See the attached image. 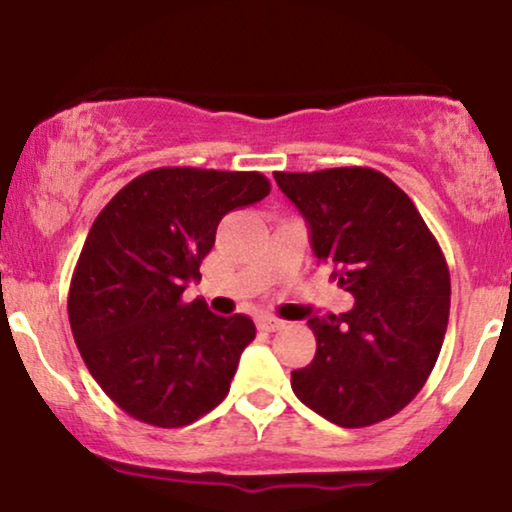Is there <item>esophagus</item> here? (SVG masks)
Here are the masks:
<instances>
[{"label":"esophagus","instance_id":"1","mask_svg":"<svg viewBox=\"0 0 512 512\" xmlns=\"http://www.w3.org/2000/svg\"><path fill=\"white\" fill-rule=\"evenodd\" d=\"M257 328L264 333H274V331H281L283 321L276 319V316H260V319H257Z\"/></svg>","mask_w":512,"mask_h":512}]
</instances>
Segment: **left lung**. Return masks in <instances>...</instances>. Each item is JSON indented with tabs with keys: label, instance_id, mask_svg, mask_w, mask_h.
I'll list each match as a JSON object with an SVG mask.
<instances>
[{
	"label": "left lung",
	"instance_id": "obj_1",
	"mask_svg": "<svg viewBox=\"0 0 512 512\" xmlns=\"http://www.w3.org/2000/svg\"><path fill=\"white\" fill-rule=\"evenodd\" d=\"M274 179L307 222L316 260L354 295L347 314L307 321L316 354L290 375L293 392L340 428L392 418L442 349L451 300L442 248L413 200L371 167Z\"/></svg>",
	"mask_w": 512,
	"mask_h": 512
}]
</instances>
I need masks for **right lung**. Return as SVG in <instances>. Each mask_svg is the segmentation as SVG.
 Wrapping results in <instances>:
<instances>
[{
    "mask_svg": "<svg viewBox=\"0 0 512 512\" xmlns=\"http://www.w3.org/2000/svg\"><path fill=\"white\" fill-rule=\"evenodd\" d=\"M260 172L158 167L99 212L68 293V319L89 373L122 411L184 428L222 404L255 340L248 316L181 300L226 212L269 196Z\"/></svg>",
    "mask_w": 512,
    "mask_h": 512,
    "instance_id": "right-lung-1",
    "label": "right lung"
}]
</instances>
